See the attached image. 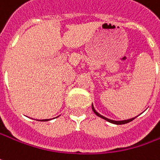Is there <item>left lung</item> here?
Listing matches in <instances>:
<instances>
[{
    "instance_id": "obj_1",
    "label": "left lung",
    "mask_w": 160,
    "mask_h": 160,
    "mask_svg": "<svg viewBox=\"0 0 160 160\" xmlns=\"http://www.w3.org/2000/svg\"><path fill=\"white\" fill-rule=\"evenodd\" d=\"M92 110H93V112L96 114V115H98V116H99L101 118H103V119H105V120H107L109 122H112V123H115V124H124V123H127L129 122H132L133 119H135V117L134 118H132V119H129V120H124V121H113V120H110V119H108V118H106V117H104L103 115H101L100 114H98L96 110H95V108H94L93 105H92Z\"/></svg>"
}]
</instances>
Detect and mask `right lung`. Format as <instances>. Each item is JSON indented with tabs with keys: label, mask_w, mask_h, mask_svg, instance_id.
I'll return each mask as SVG.
<instances>
[{
	"label": "right lung",
	"mask_w": 160,
	"mask_h": 160,
	"mask_svg": "<svg viewBox=\"0 0 160 160\" xmlns=\"http://www.w3.org/2000/svg\"><path fill=\"white\" fill-rule=\"evenodd\" d=\"M43 121H48V119H45V120H43Z\"/></svg>",
	"instance_id": "obj_1"
}]
</instances>
